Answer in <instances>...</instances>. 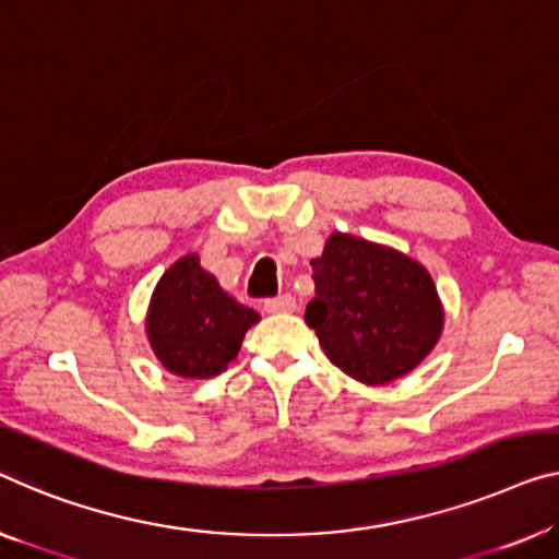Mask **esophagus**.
Masks as SVG:
<instances>
[{
	"instance_id": "1",
	"label": "esophagus",
	"mask_w": 559,
	"mask_h": 559,
	"mask_svg": "<svg viewBox=\"0 0 559 559\" xmlns=\"http://www.w3.org/2000/svg\"><path fill=\"white\" fill-rule=\"evenodd\" d=\"M296 308V298L290 294H283L276 298H265L263 311L265 313H290Z\"/></svg>"
}]
</instances>
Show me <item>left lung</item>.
<instances>
[{
	"label": "left lung",
	"mask_w": 559,
	"mask_h": 559,
	"mask_svg": "<svg viewBox=\"0 0 559 559\" xmlns=\"http://www.w3.org/2000/svg\"><path fill=\"white\" fill-rule=\"evenodd\" d=\"M306 323L329 361L361 384H389L435 348L444 311L421 263L394 248L333 233L313 258Z\"/></svg>",
	"instance_id": "1"
}]
</instances>
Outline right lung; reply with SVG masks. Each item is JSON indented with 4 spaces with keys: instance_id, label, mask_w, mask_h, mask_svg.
<instances>
[{
    "instance_id": "right-lung-1",
    "label": "right lung",
    "mask_w": 559,
    "mask_h": 559,
    "mask_svg": "<svg viewBox=\"0 0 559 559\" xmlns=\"http://www.w3.org/2000/svg\"><path fill=\"white\" fill-rule=\"evenodd\" d=\"M258 321L188 253L157 281L147 311L150 346L165 369L182 379H211L236 359L246 331Z\"/></svg>"
}]
</instances>
